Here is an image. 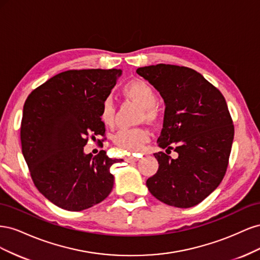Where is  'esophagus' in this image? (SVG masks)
I'll return each instance as SVG.
<instances>
[{"label": "esophagus", "mask_w": 260, "mask_h": 260, "mask_svg": "<svg viewBox=\"0 0 260 260\" xmlns=\"http://www.w3.org/2000/svg\"><path fill=\"white\" fill-rule=\"evenodd\" d=\"M124 160L127 162H133V161H137L139 160V157H136V156H129V157H125Z\"/></svg>", "instance_id": "34e87169"}]
</instances>
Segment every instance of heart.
Segmentation results:
<instances>
[{
    "label": "heart",
    "instance_id": "1",
    "mask_svg": "<svg viewBox=\"0 0 260 260\" xmlns=\"http://www.w3.org/2000/svg\"><path fill=\"white\" fill-rule=\"evenodd\" d=\"M125 95L130 99L137 101L140 105L144 107L145 116L147 119L152 120L156 118L157 113L155 106L157 104L156 91L153 86L149 85L143 80H133L125 84L123 88ZM115 105L111 99L104 100L101 106L100 119L107 127H112L115 123ZM149 139L148 132L141 128H124L118 131L113 138V142L115 145L122 149V151H138L146 141Z\"/></svg>",
    "mask_w": 260,
    "mask_h": 260
}]
</instances>
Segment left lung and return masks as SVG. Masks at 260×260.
I'll return each mask as SVG.
<instances>
[{"label": "left lung", "mask_w": 260, "mask_h": 260, "mask_svg": "<svg viewBox=\"0 0 260 260\" xmlns=\"http://www.w3.org/2000/svg\"><path fill=\"white\" fill-rule=\"evenodd\" d=\"M137 73L159 92L166 106L158 146L178 153L176 160L154 154L159 166L146 186L167 205L193 207L216 190L225 174L234 137L226 102L191 68L158 64Z\"/></svg>", "instance_id": "8db88e82"}]
</instances>
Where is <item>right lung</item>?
<instances>
[{"instance_id": "1", "label": "right lung", "mask_w": 260, "mask_h": 260, "mask_svg": "<svg viewBox=\"0 0 260 260\" xmlns=\"http://www.w3.org/2000/svg\"><path fill=\"white\" fill-rule=\"evenodd\" d=\"M120 69L67 70L52 77L27 98L22 111V155L40 193L69 211L104 201L114 186L112 159L105 151L85 154L88 139L104 136L102 103Z\"/></svg>"}]
</instances>
